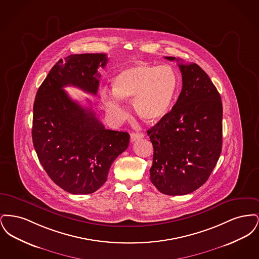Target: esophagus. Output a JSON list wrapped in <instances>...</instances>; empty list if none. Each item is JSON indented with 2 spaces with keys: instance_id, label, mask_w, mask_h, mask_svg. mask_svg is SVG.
Wrapping results in <instances>:
<instances>
[{
  "instance_id": "obj_1",
  "label": "esophagus",
  "mask_w": 259,
  "mask_h": 259,
  "mask_svg": "<svg viewBox=\"0 0 259 259\" xmlns=\"http://www.w3.org/2000/svg\"><path fill=\"white\" fill-rule=\"evenodd\" d=\"M145 134L144 133H132L130 136V139H131V142H136L137 140L139 139H142L144 138Z\"/></svg>"
}]
</instances>
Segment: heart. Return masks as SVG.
<instances>
[{
    "instance_id": "obj_1",
    "label": "heart",
    "mask_w": 259,
    "mask_h": 259,
    "mask_svg": "<svg viewBox=\"0 0 259 259\" xmlns=\"http://www.w3.org/2000/svg\"><path fill=\"white\" fill-rule=\"evenodd\" d=\"M114 92L104 89L102 99L107 110L121 114V99L133 100L137 114L148 123H156L170 110L178 90V76L169 66L139 62L120 70L112 79Z\"/></svg>"
}]
</instances>
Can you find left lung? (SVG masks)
<instances>
[{"instance_id":"1","label":"left lung","mask_w":259,"mask_h":259,"mask_svg":"<svg viewBox=\"0 0 259 259\" xmlns=\"http://www.w3.org/2000/svg\"><path fill=\"white\" fill-rule=\"evenodd\" d=\"M179 67L182 92L172 110L148 130L153 146L150 181L166 195H185L204 185L222 152L218 89L197 64L179 63Z\"/></svg>"}]
</instances>
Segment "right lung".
<instances>
[{"label": "right lung", "mask_w": 259, "mask_h": 259, "mask_svg": "<svg viewBox=\"0 0 259 259\" xmlns=\"http://www.w3.org/2000/svg\"><path fill=\"white\" fill-rule=\"evenodd\" d=\"M57 62L37 89L32 139L50 179L72 194H90L107 181L112 162L129 146L127 132L106 129L95 112L70 98L64 87L96 95L106 54L85 53Z\"/></svg>", "instance_id": "add662e5"}]
</instances>
